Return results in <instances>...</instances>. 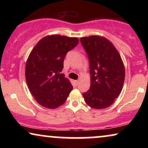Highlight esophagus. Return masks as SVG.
<instances>
[{
	"instance_id": "obj_1",
	"label": "esophagus",
	"mask_w": 148,
	"mask_h": 148,
	"mask_svg": "<svg viewBox=\"0 0 148 148\" xmlns=\"http://www.w3.org/2000/svg\"><path fill=\"white\" fill-rule=\"evenodd\" d=\"M74 83H75V86H77V84H78V83H79V81L78 80L74 81Z\"/></svg>"
}]
</instances>
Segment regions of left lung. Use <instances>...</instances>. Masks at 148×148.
<instances>
[{
	"mask_svg": "<svg viewBox=\"0 0 148 148\" xmlns=\"http://www.w3.org/2000/svg\"><path fill=\"white\" fill-rule=\"evenodd\" d=\"M90 64V88L83 93L90 107L102 109L113 104L122 90L125 67L120 54L106 38L98 36L80 38Z\"/></svg>",
	"mask_w": 148,
	"mask_h": 148,
	"instance_id": "left-lung-1",
	"label": "left lung"
}]
</instances>
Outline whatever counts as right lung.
<instances>
[{
	"mask_svg": "<svg viewBox=\"0 0 148 148\" xmlns=\"http://www.w3.org/2000/svg\"><path fill=\"white\" fill-rule=\"evenodd\" d=\"M78 43L77 38L48 36L40 40L32 50L26 62V82L41 106L53 109L66 101L73 86L60 72L66 53Z\"/></svg>",
	"mask_w": 148,
	"mask_h": 148,
	"instance_id": "1",
	"label": "right lung"
}]
</instances>
